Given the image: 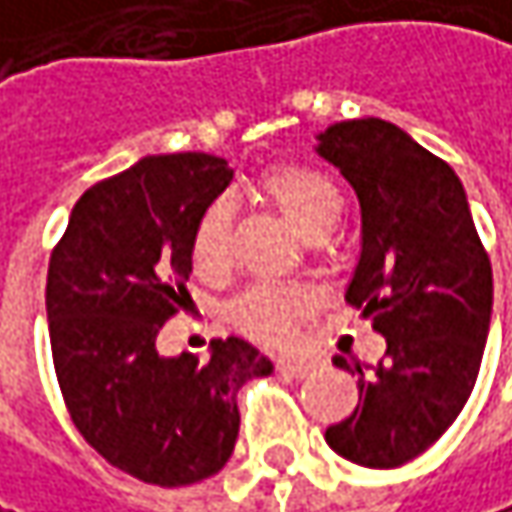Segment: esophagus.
<instances>
[{
    "label": "esophagus",
    "mask_w": 512,
    "mask_h": 512,
    "mask_svg": "<svg viewBox=\"0 0 512 512\" xmlns=\"http://www.w3.org/2000/svg\"><path fill=\"white\" fill-rule=\"evenodd\" d=\"M316 363L313 360H278V372L293 375V378H304L307 372H313Z\"/></svg>",
    "instance_id": "34e87169"
}]
</instances>
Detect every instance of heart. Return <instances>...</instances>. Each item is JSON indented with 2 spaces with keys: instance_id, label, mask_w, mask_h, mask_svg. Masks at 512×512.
I'll use <instances>...</instances> for the list:
<instances>
[{
  "instance_id": "b5f03b06",
  "label": "heart",
  "mask_w": 512,
  "mask_h": 512,
  "mask_svg": "<svg viewBox=\"0 0 512 512\" xmlns=\"http://www.w3.org/2000/svg\"><path fill=\"white\" fill-rule=\"evenodd\" d=\"M260 193L290 219L304 237L319 240L343 213V190L337 181L310 163H278L260 172ZM193 263L202 275L216 278L231 266V210L225 202H210L193 228ZM310 299L304 290L257 287L231 307V322L269 346H287L299 334Z\"/></svg>"
}]
</instances>
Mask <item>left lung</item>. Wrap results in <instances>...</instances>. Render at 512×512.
Here are the masks:
<instances>
[{"instance_id":"8db88e82","label":"left lung","mask_w":512,"mask_h":512,"mask_svg":"<svg viewBox=\"0 0 512 512\" xmlns=\"http://www.w3.org/2000/svg\"><path fill=\"white\" fill-rule=\"evenodd\" d=\"M316 152L360 199L363 249L346 302L387 340L375 369L354 366L360 401L325 442L349 463L395 469L440 440L472 395L492 266L454 169L393 122H334ZM334 366L349 369L340 354Z\"/></svg>"}]
</instances>
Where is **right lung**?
<instances>
[{
    "instance_id": "right-lung-1",
    "label": "right lung",
    "mask_w": 512,
    "mask_h": 512,
    "mask_svg": "<svg viewBox=\"0 0 512 512\" xmlns=\"http://www.w3.org/2000/svg\"><path fill=\"white\" fill-rule=\"evenodd\" d=\"M231 175L205 152L149 155L84 190L49 257V343L72 425L143 484L216 475L240 434V387L272 372L240 337L213 340L208 360L155 349L190 299L196 219Z\"/></svg>"
}]
</instances>
